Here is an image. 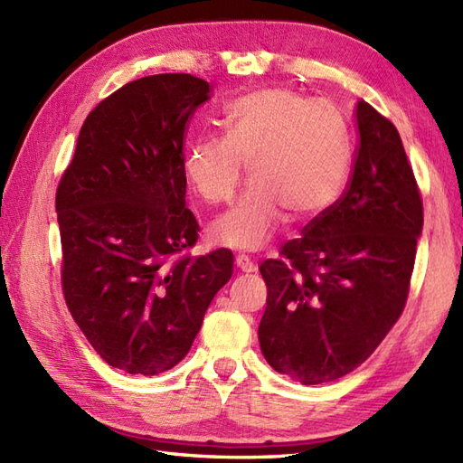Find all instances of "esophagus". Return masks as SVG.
Listing matches in <instances>:
<instances>
[{"mask_svg":"<svg viewBox=\"0 0 463 463\" xmlns=\"http://www.w3.org/2000/svg\"><path fill=\"white\" fill-rule=\"evenodd\" d=\"M234 264H237V269L241 272H254V270H257V264H254V260H250L247 254H239V257L234 259Z\"/></svg>","mask_w":463,"mask_h":463,"instance_id":"1","label":"esophagus"}]
</instances>
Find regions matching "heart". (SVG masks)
Returning <instances> with one entry per match:
<instances>
[{
	"mask_svg": "<svg viewBox=\"0 0 463 463\" xmlns=\"http://www.w3.org/2000/svg\"><path fill=\"white\" fill-rule=\"evenodd\" d=\"M244 165L250 189L211 226V241L257 250L284 214L307 222L340 199L350 175L348 135L336 113L297 91H252L229 105L224 135L186 149L183 173L204 203L226 204L241 189Z\"/></svg>",
	"mask_w": 463,
	"mask_h": 463,
	"instance_id": "1",
	"label": "heart"
}]
</instances>
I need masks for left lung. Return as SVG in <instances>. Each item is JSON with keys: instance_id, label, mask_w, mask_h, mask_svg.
I'll use <instances>...</instances> for the list:
<instances>
[{"instance_id": "8db88e82", "label": "left lung", "mask_w": 463, "mask_h": 463, "mask_svg": "<svg viewBox=\"0 0 463 463\" xmlns=\"http://www.w3.org/2000/svg\"><path fill=\"white\" fill-rule=\"evenodd\" d=\"M356 123L346 191L259 269L269 288L260 350L304 386L346 376L386 338L404 312L424 224L394 123L362 99Z\"/></svg>"}]
</instances>
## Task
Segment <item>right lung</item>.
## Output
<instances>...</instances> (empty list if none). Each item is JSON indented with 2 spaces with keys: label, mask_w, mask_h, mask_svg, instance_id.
<instances>
[{
  "label": "right lung",
  "mask_w": 463,
  "mask_h": 463,
  "mask_svg": "<svg viewBox=\"0 0 463 463\" xmlns=\"http://www.w3.org/2000/svg\"><path fill=\"white\" fill-rule=\"evenodd\" d=\"M211 85L189 73L141 77L87 119L55 194L67 308L113 368L155 376L191 350L232 274V252L193 259L183 141Z\"/></svg>",
  "instance_id": "obj_1"
}]
</instances>
